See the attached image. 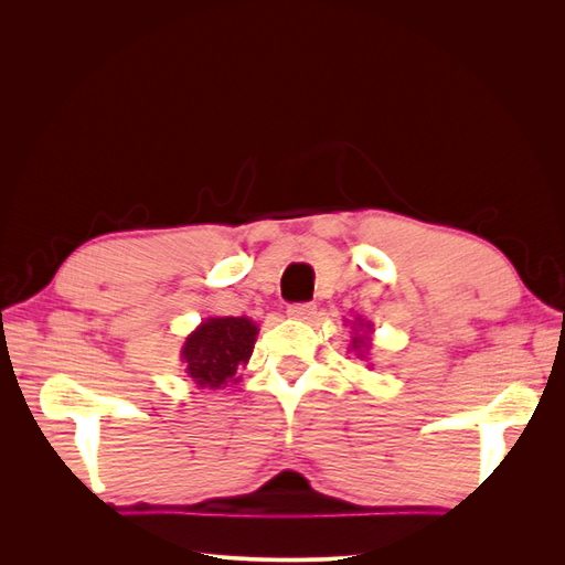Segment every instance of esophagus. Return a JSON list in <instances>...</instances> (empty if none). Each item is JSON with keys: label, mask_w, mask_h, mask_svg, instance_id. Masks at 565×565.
I'll return each mask as SVG.
<instances>
[{"label": "esophagus", "mask_w": 565, "mask_h": 565, "mask_svg": "<svg viewBox=\"0 0 565 565\" xmlns=\"http://www.w3.org/2000/svg\"><path fill=\"white\" fill-rule=\"evenodd\" d=\"M313 313H316V303H289L287 306V316L289 318H297V320H309V318H313Z\"/></svg>", "instance_id": "1"}]
</instances>
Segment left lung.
I'll list each match as a JSON object with an SVG mask.
<instances>
[{
  "label": "left lung",
  "instance_id": "left-lung-1",
  "mask_svg": "<svg viewBox=\"0 0 565 565\" xmlns=\"http://www.w3.org/2000/svg\"><path fill=\"white\" fill-rule=\"evenodd\" d=\"M351 330H353V341H351V349L358 353V358H365L367 349H370V334H372V322L363 320L358 316L351 322Z\"/></svg>",
  "mask_w": 565,
  "mask_h": 565
}]
</instances>
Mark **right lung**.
<instances>
[{"instance_id":"right-lung-1","label":"right lung","mask_w":565,"mask_h":565,"mask_svg":"<svg viewBox=\"0 0 565 565\" xmlns=\"http://www.w3.org/2000/svg\"><path fill=\"white\" fill-rule=\"evenodd\" d=\"M259 328L249 318H207L188 334L181 349L185 372L200 388L221 391L241 382L237 370L245 367L254 351Z\"/></svg>"}]
</instances>
